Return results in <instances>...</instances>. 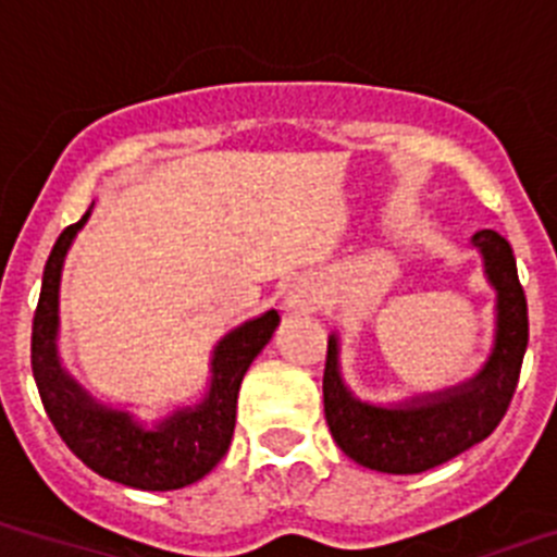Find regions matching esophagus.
<instances>
[{"label":"esophagus","mask_w":557,"mask_h":557,"mask_svg":"<svg viewBox=\"0 0 557 557\" xmlns=\"http://www.w3.org/2000/svg\"><path fill=\"white\" fill-rule=\"evenodd\" d=\"M284 306H287L289 312H300V314L314 312V309L320 306V289L309 282L293 284L287 298H284Z\"/></svg>","instance_id":"esophagus-1"}]
</instances>
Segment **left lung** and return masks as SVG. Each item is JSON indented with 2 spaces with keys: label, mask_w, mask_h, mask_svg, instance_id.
I'll use <instances>...</instances> for the list:
<instances>
[{
  "label": "left lung",
  "mask_w": 557,
  "mask_h": 557,
  "mask_svg": "<svg viewBox=\"0 0 557 557\" xmlns=\"http://www.w3.org/2000/svg\"><path fill=\"white\" fill-rule=\"evenodd\" d=\"M472 248L481 251L483 273L497 293V329L486 364L469 381L397 406H375L359 400L342 381L339 339L329 336L325 422L342 453L361 467L389 475L425 472L483 442L511 406L528 350V300L503 234L483 228L472 237Z\"/></svg>",
  "instance_id": "8db88e82"
}]
</instances>
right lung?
Listing matches in <instances>:
<instances>
[{"label": "right lung", "mask_w": 557, "mask_h": 557, "mask_svg": "<svg viewBox=\"0 0 557 557\" xmlns=\"http://www.w3.org/2000/svg\"><path fill=\"white\" fill-rule=\"evenodd\" d=\"M90 218L63 228L46 259L38 309L33 318V375L46 414L69 450L101 478L143 492H171L190 486L226 456L237 420L243 375L278 325V312L259 314L228 331L212 350L209 392L201 403L176 408L157 425H143L124 408L96 400L63 367L58 354V298L63 259Z\"/></svg>", "instance_id": "add662e5"}]
</instances>
